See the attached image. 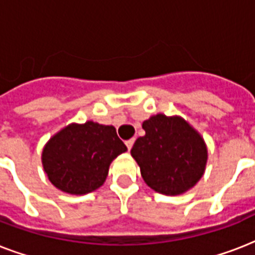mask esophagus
Returning a JSON list of instances; mask_svg holds the SVG:
<instances>
[{"instance_id": "esophagus-1", "label": "esophagus", "mask_w": 255, "mask_h": 255, "mask_svg": "<svg viewBox=\"0 0 255 255\" xmlns=\"http://www.w3.org/2000/svg\"><path fill=\"white\" fill-rule=\"evenodd\" d=\"M133 143H135V139H129V140H127V141H126V145H127L128 151L131 149L132 145H133Z\"/></svg>"}]
</instances>
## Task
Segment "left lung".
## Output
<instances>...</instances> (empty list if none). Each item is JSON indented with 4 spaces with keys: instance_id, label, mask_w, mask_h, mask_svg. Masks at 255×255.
<instances>
[{
    "instance_id": "left-lung-1",
    "label": "left lung",
    "mask_w": 255,
    "mask_h": 255,
    "mask_svg": "<svg viewBox=\"0 0 255 255\" xmlns=\"http://www.w3.org/2000/svg\"><path fill=\"white\" fill-rule=\"evenodd\" d=\"M145 135L131 149L148 186L174 196L190 189L204 174L208 151L204 140L181 118L152 116L143 123Z\"/></svg>"
}]
</instances>
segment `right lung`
Wrapping results in <instances>:
<instances>
[{
	"instance_id": "1",
	"label": "right lung",
	"mask_w": 255,
	"mask_h": 255,
	"mask_svg": "<svg viewBox=\"0 0 255 255\" xmlns=\"http://www.w3.org/2000/svg\"><path fill=\"white\" fill-rule=\"evenodd\" d=\"M127 151L112 126L71 124L53 136L42 164L54 186L70 194H86L103 185L110 164Z\"/></svg>"
}]
</instances>
